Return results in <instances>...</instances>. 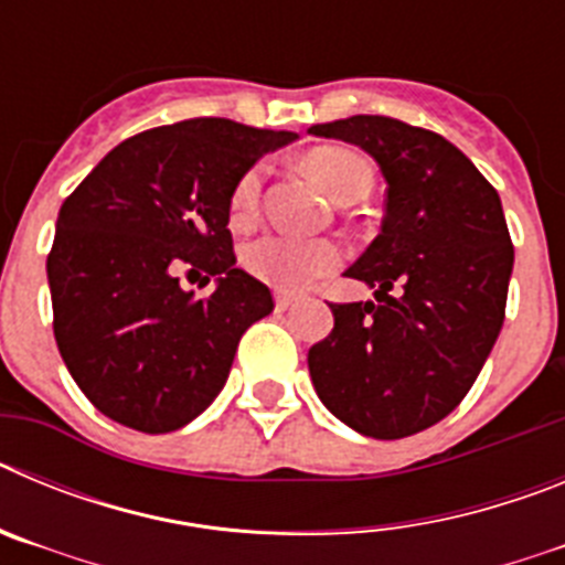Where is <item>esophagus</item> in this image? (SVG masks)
Instances as JSON below:
<instances>
[{
	"label": "esophagus",
	"instance_id": "obj_1",
	"mask_svg": "<svg viewBox=\"0 0 565 565\" xmlns=\"http://www.w3.org/2000/svg\"><path fill=\"white\" fill-rule=\"evenodd\" d=\"M297 299H299V297H294V294L277 291V297H274V302H277V311H288V308H291V306H297Z\"/></svg>",
	"mask_w": 565,
	"mask_h": 565
}]
</instances>
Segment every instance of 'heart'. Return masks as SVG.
<instances>
[{
	"instance_id": "b5f03b06",
	"label": "heart",
	"mask_w": 565,
	"mask_h": 565,
	"mask_svg": "<svg viewBox=\"0 0 565 565\" xmlns=\"http://www.w3.org/2000/svg\"><path fill=\"white\" fill-rule=\"evenodd\" d=\"M308 169L342 203H351L373 186L371 163L348 147L313 149L308 154ZM266 163H254L234 181L228 194V223L234 228H248L257 223ZM342 248L331 239H302L288 234H266L243 248V266L248 274L279 291H306L319 277L342 266Z\"/></svg>"
}]
</instances>
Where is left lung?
I'll list each match as a JSON object with an SVG mask.
<instances>
[{
	"label": "left lung",
	"mask_w": 565,
	"mask_h": 565,
	"mask_svg": "<svg viewBox=\"0 0 565 565\" xmlns=\"http://www.w3.org/2000/svg\"><path fill=\"white\" fill-rule=\"evenodd\" d=\"M308 132L362 147L387 181L382 234L344 271L376 302H331L333 331L308 351L313 387L362 436H413L456 411L501 333L515 263L501 198L461 149L398 118Z\"/></svg>",
	"instance_id": "left-lung-1"
}]
</instances>
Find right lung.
<instances>
[{
  "label": "right lung",
  "mask_w": 565,
  "mask_h": 565,
  "mask_svg": "<svg viewBox=\"0 0 565 565\" xmlns=\"http://www.w3.org/2000/svg\"><path fill=\"white\" fill-rule=\"evenodd\" d=\"M282 129L189 118L104 154L58 209L47 254L58 353L96 411L141 433H172L223 391L239 337L274 311L234 268L228 194ZM218 277L209 298L180 274Z\"/></svg>",
  "instance_id": "1"
}]
</instances>
